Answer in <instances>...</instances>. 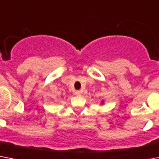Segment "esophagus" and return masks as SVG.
I'll use <instances>...</instances> for the list:
<instances>
[{
  "label": "esophagus",
  "mask_w": 159,
  "mask_h": 159,
  "mask_svg": "<svg viewBox=\"0 0 159 159\" xmlns=\"http://www.w3.org/2000/svg\"><path fill=\"white\" fill-rule=\"evenodd\" d=\"M75 94L76 96H80L81 92L80 91H79V90H76L75 92Z\"/></svg>",
  "instance_id": "obj_1"
}]
</instances>
